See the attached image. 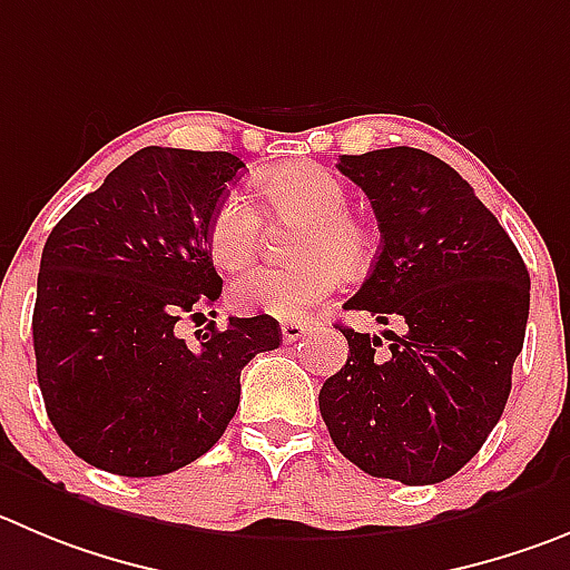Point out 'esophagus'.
I'll return each mask as SVG.
<instances>
[{
  "instance_id": "obj_1",
  "label": "esophagus",
  "mask_w": 570,
  "mask_h": 570,
  "mask_svg": "<svg viewBox=\"0 0 570 570\" xmlns=\"http://www.w3.org/2000/svg\"><path fill=\"white\" fill-rule=\"evenodd\" d=\"M306 332H309V326H306V323H281L284 343H295V340H301Z\"/></svg>"
}]
</instances>
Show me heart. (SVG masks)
Masks as SVG:
<instances>
[{
  "instance_id": "1",
  "label": "heart",
  "mask_w": 570,
  "mask_h": 570,
  "mask_svg": "<svg viewBox=\"0 0 570 570\" xmlns=\"http://www.w3.org/2000/svg\"><path fill=\"white\" fill-rule=\"evenodd\" d=\"M264 210L273 219L306 222L295 244V267H258L230 286L238 312H264L278 321H309L315 306L337 292L343 273L360 275L374 258V233L348 210L343 183L317 163L281 165L258 183ZM261 216L230 194L207 225L213 261L227 273L247 267L258 249Z\"/></svg>"
}]
</instances>
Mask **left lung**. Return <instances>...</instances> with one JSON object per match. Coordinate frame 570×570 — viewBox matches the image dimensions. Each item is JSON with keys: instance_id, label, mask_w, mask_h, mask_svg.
I'll list each match as a JSON object with an SVG mask.
<instances>
[{"instance_id": "obj_1", "label": "left lung", "mask_w": 570, "mask_h": 570, "mask_svg": "<svg viewBox=\"0 0 570 570\" xmlns=\"http://www.w3.org/2000/svg\"><path fill=\"white\" fill-rule=\"evenodd\" d=\"M380 222L374 269L345 309L402 334L348 326V360L321 387L340 453L407 487L455 475L507 407L529 321V269L455 168L422 148L343 154Z\"/></svg>"}]
</instances>
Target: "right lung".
I'll use <instances>...</instances> for the list:
<instances>
[{
	"label": "right lung",
	"instance_id": "1",
	"mask_svg": "<svg viewBox=\"0 0 570 570\" xmlns=\"http://www.w3.org/2000/svg\"><path fill=\"white\" fill-rule=\"evenodd\" d=\"M242 168L230 151L140 148L47 238L36 376L56 433L98 470L154 478L205 455L236 416L244 365L281 345L269 315L177 334L222 295L207 225Z\"/></svg>",
	"mask_w": 570,
	"mask_h": 570
}]
</instances>
